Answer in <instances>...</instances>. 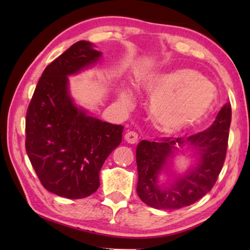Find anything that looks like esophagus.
<instances>
[{
  "mask_svg": "<svg viewBox=\"0 0 250 250\" xmlns=\"http://www.w3.org/2000/svg\"><path fill=\"white\" fill-rule=\"evenodd\" d=\"M125 141L131 145H134V143L138 142V133L134 132V131H128L125 135Z\"/></svg>",
  "mask_w": 250,
  "mask_h": 250,
  "instance_id": "obj_1",
  "label": "esophagus"
}]
</instances>
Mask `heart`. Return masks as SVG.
Listing matches in <instances>:
<instances>
[{
    "mask_svg": "<svg viewBox=\"0 0 250 250\" xmlns=\"http://www.w3.org/2000/svg\"><path fill=\"white\" fill-rule=\"evenodd\" d=\"M142 87L151 97V115L163 132L173 133L196 125L213 110L217 90L196 70L182 68L150 75ZM131 101L130 92L121 96Z\"/></svg>",
    "mask_w": 250,
    "mask_h": 250,
    "instance_id": "obj_1",
    "label": "heart"
}]
</instances>
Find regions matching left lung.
I'll return each mask as SVG.
<instances>
[{
	"label": "left lung",
	"mask_w": 250,
	"mask_h": 250,
	"mask_svg": "<svg viewBox=\"0 0 250 250\" xmlns=\"http://www.w3.org/2000/svg\"><path fill=\"white\" fill-rule=\"evenodd\" d=\"M231 121V105L219 110L208 129L188 138L163 137L142 140L137 146L139 181L137 193L143 203L156 209H177L192 205L208 193L216 183L226 159ZM191 144L200 156L198 166L170 188L157 184V176L172 150Z\"/></svg>",
	"instance_id": "left-lung-1"
}]
</instances>
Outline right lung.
Returning a JSON list of instances; mask_svg holds the SVG:
<instances>
[{
  "label": "right lung",
  "instance_id": "right-lung-1",
  "mask_svg": "<svg viewBox=\"0 0 250 250\" xmlns=\"http://www.w3.org/2000/svg\"><path fill=\"white\" fill-rule=\"evenodd\" d=\"M101 53L79 41L46 67L25 119V149L42 185L66 198H83L99 188V172L120 145L124 126L103 122L75 107L68 75L98 61Z\"/></svg>",
  "mask_w": 250,
  "mask_h": 250
}]
</instances>
